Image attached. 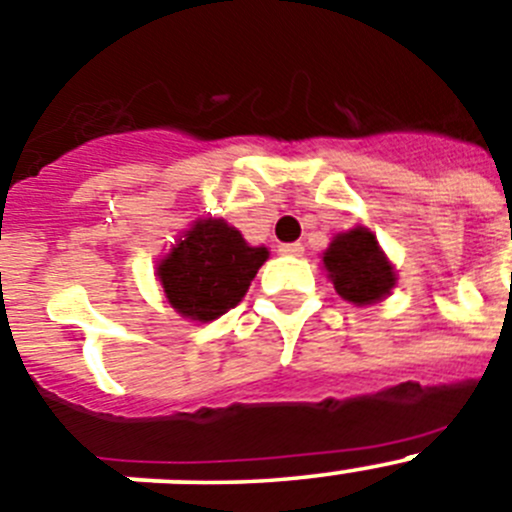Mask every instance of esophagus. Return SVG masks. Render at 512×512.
I'll use <instances>...</instances> for the list:
<instances>
[{
	"mask_svg": "<svg viewBox=\"0 0 512 512\" xmlns=\"http://www.w3.org/2000/svg\"><path fill=\"white\" fill-rule=\"evenodd\" d=\"M280 255H290V257H298L303 255V245L300 242H285V245L278 247Z\"/></svg>",
	"mask_w": 512,
	"mask_h": 512,
	"instance_id": "esophagus-1",
	"label": "esophagus"
}]
</instances>
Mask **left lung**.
Returning <instances> with one entry per match:
<instances>
[{
	"mask_svg": "<svg viewBox=\"0 0 512 512\" xmlns=\"http://www.w3.org/2000/svg\"><path fill=\"white\" fill-rule=\"evenodd\" d=\"M333 288L348 303L369 305L394 288V267L379 250L374 234L358 227L338 234L323 255Z\"/></svg>",
	"mask_w": 512,
	"mask_h": 512,
	"instance_id": "8db88e82",
	"label": "left lung"
}]
</instances>
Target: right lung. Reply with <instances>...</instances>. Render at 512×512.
Masks as SVG:
<instances>
[{
    "instance_id": "1",
    "label": "right lung",
    "mask_w": 512,
    "mask_h": 512,
    "mask_svg": "<svg viewBox=\"0 0 512 512\" xmlns=\"http://www.w3.org/2000/svg\"><path fill=\"white\" fill-rule=\"evenodd\" d=\"M265 260V247L247 245L224 219H199L159 265V280L176 313L207 323L245 298Z\"/></svg>"
}]
</instances>
